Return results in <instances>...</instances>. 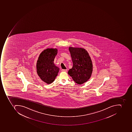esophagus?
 <instances>
[{"mask_svg":"<svg viewBox=\"0 0 132 132\" xmlns=\"http://www.w3.org/2000/svg\"><path fill=\"white\" fill-rule=\"evenodd\" d=\"M61 71H62V72H67V69H62Z\"/></svg>","mask_w":132,"mask_h":132,"instance_id":"esophagus-1","label":"esophagus"}]
</instances>
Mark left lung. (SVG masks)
<instances>
[{
  "mask_svg": "<svg viewBox=\"0 0 132 132\" xmlns=\"http://www.w3.org/2000/svg\"><path fill=\"white\" fill-rule=\"evenodd\" d=\"M73 66L68 73L76 83L81 84L90 78L93 65L89 54L85 49L69 47Z\"/></svg>",
  "mask_w": 132,
  "mask_h": 132,
  "instance_id": "obj_1",
  "label": "left lung"
}]
</instances>
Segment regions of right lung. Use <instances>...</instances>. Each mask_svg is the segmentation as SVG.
Masks as SVG:
<instances>
[{"instance_id":"obj_1","label":"right lung","mask_w":132,"mask_h":132,"mask_svg":"<svg viewBox=\"0 0 132 132\" xmlns=\"http://www.w3.org/2000/svg\"><path fill=\"white\" fill-rule=\"evenodd\" d=\"M58 52L56 48H47L39 55L36 64L37 72L40 79L47 84L53 82L59 68L54 63Z\"/></svg>"}]
</instances>
